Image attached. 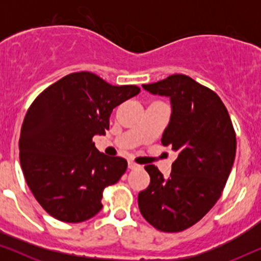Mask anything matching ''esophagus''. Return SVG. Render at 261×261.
I'll return each instance as SVG.
<instances>
[{
    "mask_svg": "<svg viewBox=\"0 0 261 261\" xmlns=\"http://www.w3.org/2000/svg\"><path fill=\"white\" fill-rule=\"evenodd\" d=\"M140 165H138V164H135V163H133V162H128V169H130V170H138V169H140Z\"/></svg>",
    "mask_w": 261,
    "mask_h": 261,
    "instance_id": "1",
    "label": "esophagus"
}]
</instances>
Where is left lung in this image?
<instances>
[{"mask_svg": "<svg viewBox=\"0 0 261 261\" xmlns=\"http://www.w3.org/2000/svg\"><path fill=\"white\" fill-rule=\"evenodd\" d=\"M142 88L170 97L172 114L162 144L178 153L170 177L146 165L151 177L139 192L141 215L155 229L177 233L197 223L215 205L229 177L237 137L216 92L185 74H171Z\"/></svg>", "mask_w": 261, "mask_h": 261, "instance_id": "obj_1", "label": "left lung"}]
</instances>
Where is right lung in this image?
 Here are the masks:
<instances>
[{
  "mask_svg": "<svg viewBox=\"0 0 261 261\" xmlns=\"http://www.w3.org/2000/svg\"><path fill=\"white\" fill-rule=\"evenodd\" d=\"M140 92L82 71L45 89L24 116L19 148L24 179L42 208L78 223L102 209L103 190L119 181L127 160L98 152L94 135L109 129L113 109Z\"/></svg>",
  "mask_w": 261,
  "mask_h": 261,
  "instance_id": "obj_1",
  "label": "right lung"
}]
</instances>
